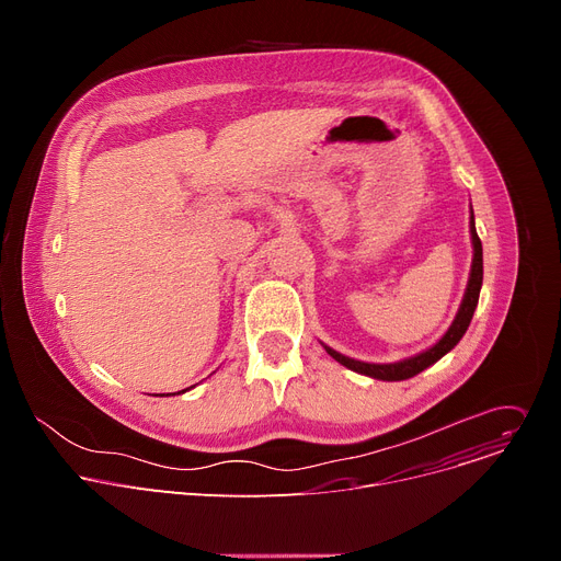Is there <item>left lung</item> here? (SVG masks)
<instances>
[{
	"label": "left lung",
	"instance_id": "obj_1",
	"mask_svg": "<svg viewBox=\"0 0 561 561\" xmlns=\"http://www.w3.org/2000/svg\"><path fill=\"white\" fill-rule=\"evenodd\" d=\"M470 234H472V249H474V257H472V268H470V279H468V286H466V295H463V301L459 306V312L455 317L453 327L448 329V333L428 351L411 357V359H404V362H397V364H366V362H357V359H351V357H344L342 353L324 346L329 351V355L333 359H337L340 364H344L346 368L355 370V373H362V375H368V377H375V379H383V381H399V379H409L417 373H422L424 368H428L431 364H435L437 359H442L450 348L457 346V342L463 337L470 319H472V312L477 308V301H479V288H482V279H484V262H482V242H479L477 237V230H474V219L470 221Z\"/></svg>",
	"mask_w": 561,
	"mask_h": 561
}]
</instances>
